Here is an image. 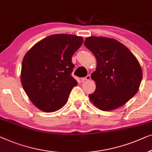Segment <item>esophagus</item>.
<instances>
[{
  "label": "esophagus",
  "mask_w": 152,
  "mask_h": 152,
  "mask_svg": "<svg viewBox=\"0 0 152 152\" xmlns=\"http://www.w3.org/2000/svg\"><path fill=\"white\" fill-rule=\"evenodd\" d=\"M90 79H91L90 76L88 75L86 77H85V78H81V81H82V82H85V81H89V80H90Z\"/></svg>",
  "instance_id": "esophagus-1"
}]
</instances>
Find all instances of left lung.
Listing matches in <instances>:
<instances>
[{
  "label": "left lung",
  "instance_id": "1",
  "mask_svg": "<svg viewBox=\"0 0 152 152\" xmlns=\"http://www.w3.org/2000/svg\"><path fill=\"white\" fill-rule=\"evenodd\" d=\"M85 46L95 56L96 69L91 78L96 82L91 102L102 111L123 106L139 89L142 78L139 62L131 51L114 38L90 36Z\"/></svg>",
  "mask_w": 152,
  "mask_h": 152
}]
</instances>
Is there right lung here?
I'll return each mask as SVG.
<instances>
[{"label":"right lung","instance_id":"1","mask_svg":"<svg viewBox=\"0 0 152 152\" xmlns=\"http://www.w3.org/2000/svg\"><path fill=\"white\" fill-rule=\"evenodd\" d=\"M83 38L72 34H54L40 40L25 55L20 80L32 103L42 112H53L65 105L78 84L72 76V57Z\"/></svg>","mask_w":152,"mask_h":152}]
</instances>
